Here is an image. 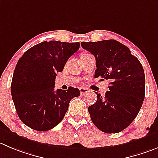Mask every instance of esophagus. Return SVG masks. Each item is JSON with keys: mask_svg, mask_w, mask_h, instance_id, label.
<instances>
[{"mask_svg": "<svg viewBox=\"0 0 158 158\" xmlns=\"http://www.w3.org/2000/svg\"><path fill=\"white\" fill-rule=\"evenodd\" d=\"M79 91H80V94L82 95H84V94H86L87 93L89 92V89H88L87 88H80L79 89Z\"/></svg>", "mask_w": 158, "mask_h": 158, "instance_id": "esophagus-1", "label": "esophagus"}]
</instances>
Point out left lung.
Returning a JSON list of instances; mask_svg holds the SVG:
<instances>
[{
  "instance_id": "1",
  "label": "left lung",
  "mask_w": 158,
  "mask_h": 158,
  "mask_svg": "<svg viewBox=\"0 0 158 158\" xmlns=\"http://www.w3.org/2000/svg\"><path fill=\"white\" fill-rule=\"evenodd\" d=\"M82 48L96 58L94 77L108 79L109 91L97 94L88 110L93 123L102 132L117 133L135 119L145 97L143 66L129 48L114 40L82 42Z\"/></svg>"
}]
</instances>
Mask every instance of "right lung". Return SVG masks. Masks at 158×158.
Masks as SVG:
<instances>
[{"mask_svg": "<svg viewBox=\"0 0 158 158\" xmlns=\"http://www.w3.org/2000/svg\"><path fill=\"white\" fill-rule=\"evenodd\" d=\"M79 49V43L44 41L29 48L18 61L11 85L12 100L22 122L40 132L55 127L64 118L78 88L54 90L57 72Z\"/></svg>", "mask_w": 158, "mask_h": 158, "instance_id": "1", "label": "right lung"}]
</instances>
